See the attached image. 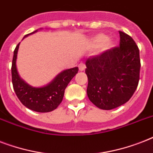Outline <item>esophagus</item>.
Here are the masks:
<instances>
[{
  "instance_id": "1",
  "label": "esophagus",
  "mask_w": 153,
  "mask_h": 153,
  "mask_svg": "<svg viewBox=\"0 0 153 153\" xmlns=\"http://www.w3.org/2000/svg\"><path fill=\"white\" fill-rule=\"evenodd\" d=\"M79 71H84V70L86 69V65H85L84 62H80L79 65Z\"/></svg>"
}]
</instances>
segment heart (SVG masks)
Masks as SVG:
<instances>
[{"mask_svg":"<svg viewBox=\"0 0 153 153\" xmlns=\"http://www.w3.org/2000/svg\"><path fill=\"white\" fill-rule=\"evenodd\" d=\"M92 44L95 48H102V50H107L111 48L112 41L107 39V36L104 34H98L92 39Z\"/></svg>","mask_w":153,"mask_h":153,"instance_id":"obj_1","label":"heart"}]
</instances>
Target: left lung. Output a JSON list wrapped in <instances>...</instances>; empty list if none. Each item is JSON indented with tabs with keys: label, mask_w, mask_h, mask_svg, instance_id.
<instances>
[{
	"label": "left lung",
	"mask_w": 153,
	"mask_h": 153,
	"mask_svg": "<svg viewBox=\"0 0 153 153\" xmlns=\"http://www.w3.org/2000/svg\"><path fill=\"white\" fill-rule=\"evenodd\" d=\"M120 33V44L86 62L87 95L92 103L109 110L128 102L140 79V51L133 38Z\"/></svg>",
	"instance_id": "1"
}]
</instances>
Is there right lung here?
Wrapping results in <instances>:
<instances>
[{"instance_id":"obj_1","label":"right lung","mask_w":153,"mask_h":153,"mask_svg":"<svg viewBox=\"0 0 153 153\" xmlns=\"http://www.w3.org/2000/svg\"><path fill=\"white\" fill-rule=\"evenodd\" d=\"M36 31L30 33L32 34ZM29 34L26 35L27 36ZM20 43L16 45L13 53L12 62V82L16 94L25 106L33 111L47 113L55 109L61 103L65 89L70 81L79 71V67L66 70L58 74L51 83L44 87H32L20 79L18 74L16 60Z\"/></svg>"}]
</instances>
